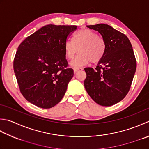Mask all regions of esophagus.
<instances>
[{"label": "esophagus", "instance_id": "obj_1", "mask_svg": "<svg viewBox=\"0 0 149 149\" xmlns=\"http://www.w3.org/2000/svg\"><path fill=\"white\" fill-rule=\"evenodd\" d=\"M79 70H82V68H77V67L74 68V71L75 73L78 72V71H79Z\"/></svg>", "mask_w": 149, "mask_h": 149}]
</instances>
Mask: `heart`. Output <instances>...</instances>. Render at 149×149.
Listing matches in <instances>:
<instances>
[{"label":"heart","instance_id":"b5f03b06","mask_svg":"<svg viewBox=\"0 0 149 149\" xmlns=\"http://www.w3.org/2000/svg\"><path fill=\"white\" fill-rule=\"evenodd\" d=\"M66 56L72 59L77 52L79 53L70 62L73 67L86 65L90 61L97 63L105 54L107 45L103 38L90 29H82L74 35L72 40H67L64 44Z\"/></svg>","mask_w":149,"mask_h":149}]
</instances>
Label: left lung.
<instances>
[{"mask_svg": "<svg viewBox=\"0 0 149 149\" xmlns=\"http://www.w3.org/2000/svg\"><path fill=\"white\" fill-rule=\"evenodd\" d=\"M97 31L107 45L104 57L97 66L85 68L84 85L96 103L110 107L129 92L136 70V60L128 37L105 24L86 26Z\"/></svg>", "mask_w": 149, "mask_h": 149, "instance_id": "8db88e82", "label": "left lung"}]
</instances>
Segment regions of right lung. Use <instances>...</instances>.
I'll use <instances>...</instances> for the list:
<instances>
[{
  "label": "right lung",
  "mask_w": 149,
  "mask_h": 149,
  "mask_svg": "<svg viewBox=\"0 0 149 149\" xmlns=\"http://www.w3.org/2000/svg\"><path fill=\"white\" fill-rule=\"evenodd\" d=\"M77 26L48 24L26 37L17 48L14 72L20 91L30 103L50 109L62 100L74 76L64 44Z\"/></svg>",
  "instance_id": "1"
}]
</instances>
